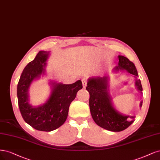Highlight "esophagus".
<instances>
[{
    "mask_svg": "<svg viewBox=\"0 0 160 160\" xmlns=\"http://www.w3.org/2000/svg\"><path fill=\"white\" fill-rule=\"evenodd\" d=\"M82 85H83V87L85 88L86 86V84H87V80L85 78H84V79L82 80Z\"/></svg>",
    "mask_w": 160,
    "mask_h": 160,
    "instance_id": "34e87169",
    "label": "esophagus"
}]
</instances>
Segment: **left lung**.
I'll list each match as a JSON object with an SVG mask.
<instances>
[{"mask_svg":"<svg viewBox=\"0 0 160 160\" xmlns=\"http://www.w3.org/2000/svg\"><path fill=\"white\" fill-rule=\"evenodd\" d=\"M119 62L115 70H126L129 73L138 76L136 66L132 62L123 56H118ZM108 76L96 77L88 79L86 90L89 92V105L92 118L102 128L112 132H121L134 122V116H123L113 107L111 98L108 92ZM136 86L142 93L140 80H136ZM142 106V102L140 106Z\"/></svg>","mask_w":160,"mask_h":160,"instance_id":"left-lung-1","label":"left lung"}]
</instances>
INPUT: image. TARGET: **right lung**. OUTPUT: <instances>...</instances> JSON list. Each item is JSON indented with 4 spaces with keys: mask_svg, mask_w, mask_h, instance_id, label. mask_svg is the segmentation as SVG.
<instances>
[{
    "mask_svg": "<svg viewBox=\"0 0 160 160\" xmlns=\"http://www.w3.org/2000/svg\"><path fill=\"white\" fill-rule=\"evenodd\" d=\"M48 52L40 51L25 67L17 86L18 104L24 120L39 131L50 132L60 127L68 114L69 106L82 88L81 80L71 84H53L52 94L45 104L32 107L28 104V91L32 82L45 71Z\"/></svg>",
    "mask_w": 160,
    "mask_h": 160,
    "instance_id": "add662e5",
    "label": "right lung"
}]
</instances>
